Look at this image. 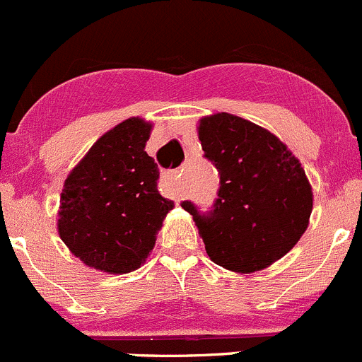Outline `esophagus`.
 Listing matches in <instances>:
<instances>
[{
    "instance_id": "obj_1",
    "label": "esophagus",
    "mask_w": 362,
    "mask_h": 362,
    "mask_svg": "<svg viewBox=\"0 0 362 362\" xmlns=\"http://www.w3.org/2000/svg\"><path fill=\"white\" fill-rule=\"evenodd\" d=\"M160 185H162V189L167 195L181 197V174L177 170H167V173H163Z\"/></svg>"
}]
</instances>
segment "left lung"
Listing matches in <instances>:
<instances>
[{"label":"left lung","instance_id":"left-lung-1","mask_svg":"<svg viewBox=\"0 0 362 362\" xmlns=\"http://www.w3.org/2000/svg\"><path fill=\"white\" fill-rule=\"evenodd\" d=\"M199 139L219 173L209 216L182 202L195 219L209 258L252 274L288 255L305 233L314 193L300 160L270 130L230 113L200 118Z\"/></svg>","mask_w":362,"mask_h":362}]
</instances>
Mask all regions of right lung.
<instances>
[{"label":"right lung","instance_id":"obj_1","mask_svg":"<svg viewBox=\"0 0 362 362\" xmlns=\"http://www.w3.org/2000/svg\"><path fill=\"white\" fill-rule=\"evenodd\" d=\"M151 129L144 118H127L103 134L66 177L59 237L87 267L113 275L137 270L174 207L160 195L158 167L144 151Z\"/></svg>","mask_w":362,"mask_h":362}]
</instances>
